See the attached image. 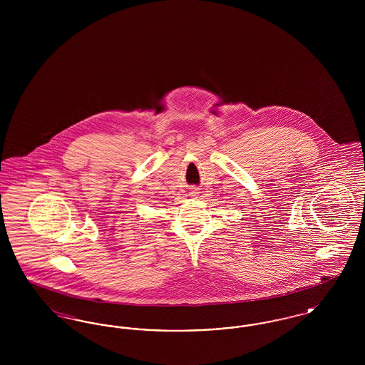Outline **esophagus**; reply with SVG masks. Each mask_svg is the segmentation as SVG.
Masks as SVG:
<instances>
[{
  "label": "esophagus",
  "mask_w": 365,
  "mask_h": 365,
  "mask_svg": "<svg viewBox=\"0 0 365 365\" xmlns=\"http://www.w3.org/2000/svg\"><path fill=\"white\" fill-rule=\"evenodd\" d=\"M190 195H198V189H192L190 191Z\"/></svg>",
  "instance_id": "esophagus-1"
}]
</instances>
